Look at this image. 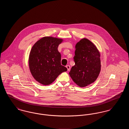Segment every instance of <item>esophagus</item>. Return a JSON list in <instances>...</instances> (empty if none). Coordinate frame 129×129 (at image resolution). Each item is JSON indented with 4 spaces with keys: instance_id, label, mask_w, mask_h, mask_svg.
I'll return each instance as SVG.
<instances>
[{
    "instance_id": "34e87169",
    "label": "esophagus",
    "mask_w": 129,
    "mask_h": 129,
    "mask_svg": "<svg viewBox=\"0 0 129 129\" xmlns=\"http://www.w3.org/2000/svg\"><path fill=\"white\" fill-rule=\"evenodd\" d=\"M66 67L67 68V69L68 71H70V66L69 65H67L66 66Z\"/></svg>"
}]
</instances>
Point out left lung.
Masks as SVG:
<instances>
[{
	"label": "left lung",
	"instance_id": "left-lung-1",
	"mask_svg": "<svg viewBox=\"0 0 129 129\" xmlns=\"http://www.w3.org/2000/svg\"><path fill=\"white\" fill-rule=\"evenodd\" d=\"M75 65L69 74L80 87H85L94 82L101 72L100 53L95 45L83 38L75 45L74 57Z\"/></svg>",
	"mask_w": 129,
	"mask_h": 129
}]
</instances>
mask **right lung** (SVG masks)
<instances>
[{"instance_id":"right-lung-1","label":"right lung","mask_w":129,"mask_h":129,"mask_svg":"<svg viewBox=\"0 0 129 129\" xmlns=\"http://www.w3.org/2000/svg\"><path fill=\"white\" fill-rule=\"evenodd\" d=\"M63 39L44 37L32 46L29 55L28 64L34 78L43 85L52 83L67 69L61 65V54L58 46Z\"/></svg>"}]
</instances>
